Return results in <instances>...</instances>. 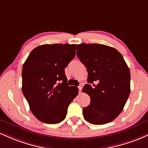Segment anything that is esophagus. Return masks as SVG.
<instances>
[{"mask_svg":"<svg viewBox=\"0 0 148 148\" xmlns=\"http://www.w3.org/2000/svg\"><path fill=\"white\" fill-rule=\"evenodd\" d=\"M82 88H83V86H82V85H79V92H81V90H82Z\"/></svg>","mask_w":148,"mask_h":148,"instance_id":"34e87169","label":"esophagus"}]
</instances>
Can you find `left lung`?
I'll return each mask as SVG.
<instances>
[{
    "instance_id": "1",
    "label": "left lung",
    "mask_w": 148,
    "mask_h": 148,
    "mask_svg": "<svg viewBox=\"0 0 148 148\" xmlns=\"http://www.w3.org/2000/svg\"><path fill=\"white\" fill-rule=\"evenodd\" d=\"M76 55L88 70L83 92L90 104L83 108L85 120L94 125L112 121L122 112L130 93V72L123 57L114 47L101 44L77 45Z\"/></svg>"
}]
</instances>
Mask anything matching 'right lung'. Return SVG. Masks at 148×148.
<instances>
[{"label": "right lung", "instance_id": "1", "mask_svg": "<svg viewBox=\"0 0 148 148\" xmlns=\"http://www.w3.org/2000/svg\"><path fill=\"white\" fill-rule=\"evenodd\" d=\"M76 45L53 44L36 47L23 66L22 91L37 119L56 124L66 117L67 108L78 94L69 86L65 69L76 55Z\"/></svg>", "mask_w": 148, "mask_h": 148}]
</instances>
